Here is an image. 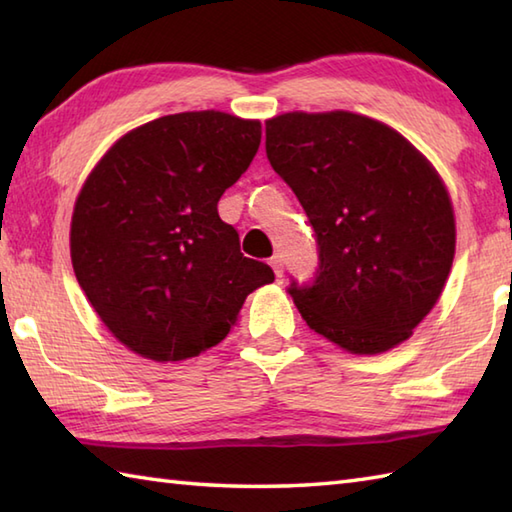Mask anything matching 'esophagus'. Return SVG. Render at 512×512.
Instances as JSON below:
<instances>
[{"label": "esophagus", "instance_id": "esophagus-1", "mask_svg": "<svg viewBox=\"0 0 512 512\" xmlns=\"http://www.w3.org/2000/svg\"><path fill=\"white\" fill-rule=\"evenodd\" d=\"M270 266H273L277 277H284V259H281V255L270 257Z\"/></svg>", "mask_w": 512, "mask_h": 512}]
</instances>
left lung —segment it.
Returning a JSON list of instances; mask_svg holds the SVG:
<instances>
[{
	"label": "left lung",
	"instance_id": "1",
	"mask_svg": "<svg viewBox=\"0 0 512 512\" xmlns=\"http://www.w3.org/2000/svg\"><path fill=\"white\" fill-rule=\"evenodd\" d=\"M266 156L317 237V275L288 288L303 321L352 354L407 341L455 255L438 171L396 129L352 112L270 118Z\"/></svg>",
	"mask_w": 512,
	"mask_h": 512
}]
</instances>
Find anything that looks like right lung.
I'll list each match as a JSON object with an SVG mask.
<instances>
[{"mask_svg": "<svg viewBox=\"0 0 512 512\" xmlns=\"http://www.w3.org/2000/svg\"><path fill=\"white\" fill-rule=\"evenodd\" d=\"M259 143V121L171 114L116 140L85 180L70 228L74 275L132 352L158 363L198 356L231 332L250 292L275 281L217 213Z\"/></svg>", "mask_w": 512, "mask_h": 512, "instance_id": "add662e5", "label": "right lung"}]
</instances>
